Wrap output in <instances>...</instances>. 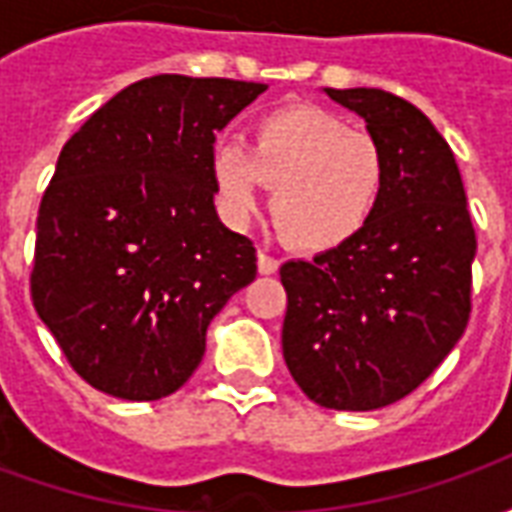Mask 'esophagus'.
<instances>
[{"label":"esophagus","instance_id":"34e87169","mask_svg":"<svg viewBox=\"0 0 512 512\" xmlns=\"http://www.w3.org/2000/svg\"><path fill=\"white\" fill-rule=\"evenodd\" d=\"M279 268L277 257H271L268 252H257V271L260 274H274Z\"/></svg>","mask_w":512,"mask_h":512}]
</instances>
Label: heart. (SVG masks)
Segmentation results:
<instances>
[{
  "instance_id": "obj_1",
  "label": "heart",
  "mask_w": 512,
  "mask_h": 512,
  "mask_svg": "<svg viewBox=\"0 0 512 512\" xmlns=\"http://www.w3.org/2000/svg\"><path fill=\"white\" fill-rule=\"evenodd\" d=\"M216 205L244 224L271 186V216L285 241L304 252H329L354 241L376 216L386 156L376 136L315 106H285L249 128L246 150L219 145L211 156Z\"/></svg>"
}]
</instances>
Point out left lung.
Here are the masks:
<instances>
[{
  "instance_id": "1",
  "label": "left lung",
  "mask_w": 512,
  "mask_h": 512,
  "mask_svg": "<svg viewBox=\"0 0 512 512\" xmlns=\"http://www.w3.org/2000/svg\"><path fill=\"white\" fill-rule=\"evenodd\" d=\"M323 93L384 147L386 183L354 241L279 268L282 356L318 406L373 411L414 392L461 340L477 238L455 156L417 106L376 87Z\"/></svg>"
}]
</instances>
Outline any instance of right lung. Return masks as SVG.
<instances>
[{"label": "right lung", "instance_id": "add662e5", "mask_svg": "<svg viewBox=\"0 0 512 512\" xmlns=\"http://www.w3.org/2000/svg\"><path fill=\"white\" fill-rule=\"evenodd\" d=\"M266 84L161 73L65 142L38 211L32 304L73 370L120 400L189 381L205 332L257 274L213 205L216 131Z\"/></svg>", "mask_w": 512, "mask_h": 512}]
</instances>
